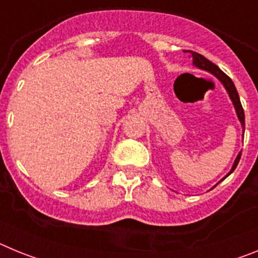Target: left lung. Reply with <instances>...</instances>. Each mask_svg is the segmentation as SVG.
Returning <instances> with one entry per match:
<instances>
[{
    "instance_id": "8db88e82",
    "label": "left lung",
    "mask_w": 258,
    "mask_h": 258,
    "mask_svg": "<svg viewBox=\"0 0 258 258\" xmlns=\"http://www.w3.org/2000/svg\"><path fill=\"white\" fill-rule=\"evenodd\" d=\"M190 58L192 59L194 67H197V68H199V70H203V71H207V72H209L211 75H213V76L216 77V79H217L221 84H222L223 88H225V90H226L227 94H229V98L231 99L232 104H234L236 116H238V120L241 125V129H243V134H244V129H245L244 111H243V107H241V103H240V98H239V94H238V92H236V88H235V85H234V83H232V80L230 79L226 74H223L222 71H221L217 66L214 64V63H212L211 60H208L206 56H203L202 54H198V52H195V51H190ZM240 156H241V151L239 152L238 156H236L235 161H234V164H232L230 172L227 173V174L225 175L222 179H225L226 177H229V175L231 174L234 170H235L236 165H238L239 160H240ZM222 179H221V181H222ZM220 182H218V183H220Z\"/></svg>"
}]
</instances>
